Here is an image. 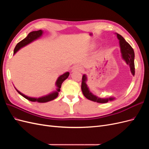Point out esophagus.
Segmentation results:
<instances>
[{"label":"esophagus","instance_id":"34e87169","mask_svg":"<svg viewBox=\"0 0 149 149\" xmlns=\"http://www.w3.org/2000/svg\"><path fill=\"white\" fill-rule=\"evenodd\" d=\"M82 68L79 66H76L73 68V71H78V72H82L83 71Z\"/></svg>","mask_w":149,"mask_h":149}]
</instances>
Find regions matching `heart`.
<instances>
[{
  "mask_svg": "<svg viewBox=\"0 0 149 149\" xmlns=\"http://www.w3.org/2000/svg\"><path fill=\"white\" fill-rule=\"evenodd\" d=\"M95 47V45H93L92 46V47Z\"/></svg>",
  "mask_w": 149,
  "mask_h": 149,
  "instance_id": "b5f03b06",
  "label": "heart"
}]
</instances>
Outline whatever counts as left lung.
Instances as JSON below:
<instances>
[{
	"label": "left lung",
	"instance_id": "left-lung-1",
	"mask_svg": "<svg viewBox=\"0 0 149 149\" xmlns=\"http://www.w3.org/2000/svg\"><path fill=\"white\" fill-rule=\"evenodd\" d=\"M117 37H118L119 41V46L120 48L121 56L123 59L125 61L129 67L130 72L133 76L135 74V66H134V52L132 47L125 41V40L122 37V36L118 33H116ZM88 81L87 76L86 74H83L82 78V83H81V90L84 94V96L88 99L89 100H91L94 102H96L98 103H106L109 101H112L115 100L114 97H110L106 98H101L96 96L90 91V90L86 84Z\"/></svg>",
	"mask_w": 149,
	"mask_h": 149
}]
</instances>
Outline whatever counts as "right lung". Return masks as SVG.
<instances>
[{"label": "right lung", "mask_w": 149, "mask_h": 149, "mask_svg": "<svg viewBox=\"0 0 149 149\" xmlns=\"http://www.w3.org/2000/svg\"><path fill=\"white\" fill-rule=\"evenodd\" d=\"M43 34V31L42 30H40L38 31H33L30 32V33H29V35H27V37L26 38H25L24 40H22V41H20L19 43H18L17 45H16L14 50H13V55L19 50V49L22 48L24 47L25 46L27 45L30 44V43H31L32 42L35 41V40L38 39L39 38H40L42 37ZM70 75V73L69 72H66L64 74H63L62 75L60 76L58 78L55 85L56 86V91H53L51 93H49L47 95H45L44 96H42L40 97H29L25 95L23 93H22L21 92H20L19 90H17L15 88V89L17 90V91L19 93L21 96H23L24 97H25L26 100H28L29 101H32V102H47L48 101H52L53 100H55V98H56L58 96V93L60 91V88L61 86V84L63 83V82L64 81L68 78Z\"/></svg>", "instance_id": "1"}]
</instances>
